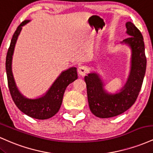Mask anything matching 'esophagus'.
Listing matches in <instances>:
<instances>
[{
    "mask_svg": "<svg viewBox=\"0 0 153 153\" xmlns=\"http://www.w3.org/2000/svg\"><path fill=\"white\" fill-rule=\"evenodd\" d=\"M88 69L87 67L85 65L80 66L78 69V74L82 75V76H83V75H85V74H86V73H88Z\"/></svg>",
    "mask_w": 153,
    "mask_h": 153,
    "instance_id": "obj_1",
    "label": "esophagus"
}]
</instances>
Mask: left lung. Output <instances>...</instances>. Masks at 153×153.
<instances>
[{
    "mask_svg": "<svg viewBox=\"0 0 153 153\" xmlns=\"http://www.w3.org/2000/svg\"><path fill=\"white\" fill-rule=\"evenodd\" d=\"M126 28L129 36L122 43L131 48V71L120 92L107 93L103 88L102 80L96 73L85 76L89 108L99 118H109L124 113L134 104L141 90L147 65L143 36L131 22H127Z\"/></svg>",
    "mask_w": 153,
    "mask_h": 153,
    "instance_id": "1",
    "label": "left lung"
}]
</instances>
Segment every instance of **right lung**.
Masks as SVG:
<instances>
[{"instance_id": "1", "label": "right lung", "mask_w": 153, "mask_h": 153, "mask_svg": "<svg viewBox=\"0 0 153 153\" xmlns=\"http://www.w3.org/2000/svg\"><path fill=\"white\" fill-rule=\"evenodd\" d=\"M30 22L25 20L17 27L10 41L6 59V70L8 88L13 102L19 109L29 117L37 119H47L58 112L62 102L63 95L67 86L78 78L77 68L72 67L62 72L53 82L46 94L38 99H28L19 92L12 73V58L17 39L22 31V26Z\"/></svg>"}]
</instances>
